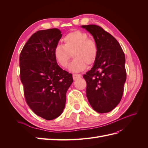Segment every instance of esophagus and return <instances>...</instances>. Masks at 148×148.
Returning <instances> with one entry per match:
<instances>
[{
  "instance_id": "34e87169",
  "label": "esophagus",
  "mask_w": 148,
  "mask_h": 148,
  "mask_svg": "<svg viewBox=\"0 0 148 148\" xmlns=\"http://www.w3.org/2000/svg\"><path fill=\"white\" fill-rule=\"evenodd\" d=\"M81 77H82V75L80 74H73V78L74 80L77 79L81 78Z\"/></svg>"
}]
</instances>
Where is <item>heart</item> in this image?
I'll use <instances>...</instances> for the list:
<instances>
[{"label":"heart","mask_w":148,"mask_h":148,"mask_svg":"<svg viewBox=\"0 0 148 148\" xmlns=\"http://www.w3.org/2000/svg\"><path fill=\"white\" fill-rule=\"evenodd\" d=\"M88 35L78 30L71 31L64 39V45H57L54 49V57L62 68L68 66L73 54L75 59L69 66L73 72H79L86 69L87 64H95L97 56V46L96 42L88 38Z\"/></svg>","instance_id":"1"}]
</instances>
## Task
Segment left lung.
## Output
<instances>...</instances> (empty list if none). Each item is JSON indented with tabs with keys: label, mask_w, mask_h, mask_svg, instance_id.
<instances>
[{
	"label": "left lung",
	"mask_w": 148,
	"mask_h": 148,
	"mask_svg": "<svg viewBox=\"0 0 148 148\" xmlns=\"http://www.w3.org/2000/svg\"><path fill=\"white\" fill-rule=\"evenodd\" d=\"M81 26L92 36L98 50L92 69L83 75L87 84L86 97L97 112H109L123 96L127 78L125 54L116 39L100 26Z\"/></svg>",
	"instance_id": "8db88e82"
}]
</instances>
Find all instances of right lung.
Listing matches in <instances>:
<instances>
[{
  "label": "right lung",
  "instance_id": "add662e5",
  "mask_svg": "<svg viewBox=\"0 0 148 148\" xmlns=\"http://www.w3.org/2000/svg\"><path fill=\"white\" fill-rule=\"evenodd\" d=\"M62 34L57 28L40 30L26 42L20 56V79L30 109L44 119L63 112L72 75L57 65L54 49Z\"/></svg>",
  "mask_w": 148,
  "mask_h": 148
}]
</instances>
